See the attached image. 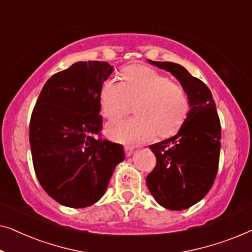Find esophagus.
Listing matches in <instances>:
<instances>
[{
  "instance_id": "obj_1",
  "label": "esophagus",
  "mask_w": 252,
  "mask_h": 252,
  "mask_svg": "<svg viewBox=\"0 0 252 252\" xmlns=\"http://www.w3.org/2000/svg\"><path fill=\"white\" fill-rule=\"evenodd\" d=\"M134 153V148L133 147H129V146H126L125 147V154L127 157H130Z\"/></svg>"
}]
</instances>
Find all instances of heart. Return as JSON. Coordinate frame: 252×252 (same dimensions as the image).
<instances>
[{"label": "heart", "instance_id": "b5f03b06", "mask_svg": "<svg viewBox=\"0 0 252 252\" xmlns=\"http://www.w3.org/2000/svg\"><path fill=\"white\" fill-rule=\"evenodd\" d=\"M124 82L111 77L103 82L99 104L106 118L123 116L136 103L133 118L109 123L105 133L110 139L123 143H141L156 135L166 137L184 124L189 111L185 89L156 70L142 65L123 70Z\"/></svg>", "mask_w": 252, "mask_h": 252}]
</instances>
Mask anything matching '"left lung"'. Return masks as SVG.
<instances>
[{"instance_id":"1","label":"left lung","mask_w":252,"mask_h":252,"mask_svg":"<svg viewBox=\"0 0 252 252\" xmlns=\"http://www.w3.org/2000/svg\"><path fill=\"white\" fill-rule=\"evenodd\" d=\"M170 72L187 93L189 111L179 132L149 147L157 158L147 187L158 204L180 211L198 203L211 189L219 164L221 128L216 103L204 82L180 64L154 62Z\"/></svg>"}]
</instances>
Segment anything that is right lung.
<instances>
[{
    "label": "right lung",
    "mask_w": 252,
    "mask_h": 252,
    "mask_svg": "<svg viewBox=\"0 0 252 252\" xmlns=\"http://www.w3.org/2000/svg\"><path fill=\"white\" fill-rule=\"evenodd\" d=\"M113 66L77 62L43 86L30 123L36 178L44 191L68 208H87L101 199L123 146L95 139L102 130L99 92Z\"/></svg>",
    "instance_id": "obj_1"
}]
</instances>
